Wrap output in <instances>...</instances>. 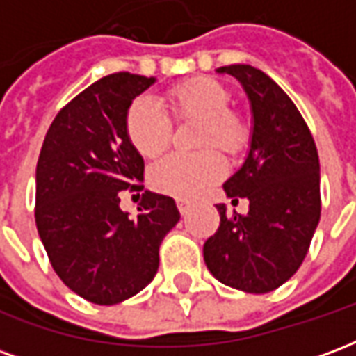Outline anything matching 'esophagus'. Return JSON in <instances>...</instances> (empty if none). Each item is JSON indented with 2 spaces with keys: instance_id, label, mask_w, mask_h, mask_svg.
Instances as JSON below:
<instances>
[{
  "instance_id": "1",
  "label": "esophagus",
  "mask_w": 356,
  "mask_h": 356,
  "mask_svg": "<svg viewBox=\"0 0 356 356\" xmlns=\"http://www.w3.org/2000/svg\"><path fill=\"white\" fill-rule=\"evenodd\" d=\"M177 208H179V211H181V216L186 217L188 213H191V209H193V204L186 200H177Z\"/></svg>"
}]
</instances>
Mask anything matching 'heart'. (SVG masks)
Here are the masks:
<instances>
[{
	"mask_svg": "<svg viewBox=\"0 0 356 356\" xmlns=\"http://www.w3.org/2000/svg\"><path fill=\"white\" fill-rule=\"evenodd\" d=\"M171 110L177 118H202L200 143L209 147L216 143L225 152H240L250 139L244 120L232 112L231 93L213 78H193L168 93ZM125 129L131 145L140 154L154 158L170 145L173 124L168 112L150 97H137L125 116ZM227 173L223 156L213 148L202 152H173L152 165L150 183L156 191L181 200H193L221 181Z\"/></svg>",
	"mask_w": 356,
	"mask_h": 356,
	"instance_id": "heart-1",
	"label": "heart"
}]
</instances>
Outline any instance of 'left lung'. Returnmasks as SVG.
I'll list each match as a JSON object with an SVG mask.
<instances>
[{
  "label": "left lung",
  "mask_w": 356,
  "mask_h": 356,
  "mask_svg": "<svg viewBox=\"0 0 356 356\" xmlns=\"http://www.w3.org/2000/svg\"><path fill=\"white\" fill-rule=\"evenodd\" d=\"M240 81L252 108L244 163L223 185L229 198H248L246 216H227L204 244V261L219 282L267 293L303 263L321 219V163L313 135L296 104L267 74L250 65L217 68Z\"/></svg>",
  "instance_id": "obj_1"
}]
</instances>
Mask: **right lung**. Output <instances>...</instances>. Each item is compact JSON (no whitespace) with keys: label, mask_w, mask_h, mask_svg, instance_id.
I'll use <instances>...</instances> for the list:
<instances>
[{"label":"right lung","mask_w":356,"mask_h":356,"mask_svg":"<svg viewBox=\"0 0 356 356\" xmlns=\"http://www.w3.org/2000/svg\"><path fill=\"white\" fill-rule=\"evenodd\" d=\"M156 78L104 76L60 110L35 168V225L58 278L97 305L139 293L158 273L163 236L179 223L175 200L145 191L139 216L120 193L140 191L145 162L125 129L135 97Z\"/></svg>","instance_id":"obj_1"}]
</instances>
